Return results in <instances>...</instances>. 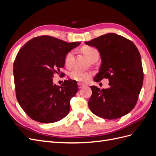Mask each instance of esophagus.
I'll return each mask as SVG.
<instances>
[{"label":"esophagus","mask_w":156,"mask_h":156,"mask_svg":"<svg viewBox=\"0 0 156 156\" xmlns=\"http://www.w3.org/2000/svg\"><path fill=\"white\" fill-rule=\"evenodd\" d=\"M78 86H79V88H83L84 87H85L86 85L84 84H83V83H78Z\"/></svg>","instance_id":"obj_1"}]
</instances>
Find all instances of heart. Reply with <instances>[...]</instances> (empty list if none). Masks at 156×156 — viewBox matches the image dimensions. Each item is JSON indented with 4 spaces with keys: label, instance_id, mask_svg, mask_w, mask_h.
<instances>
[{
    "label": "heart",
    "instance_id": "1",
    "mask_svg": "<svg viewBox=\"0 0 156 156\" xmlns=\"http://www.w3.org/2000/svg\"><path fill=\"white\" fill-rule=\"evenodd\" d=\"M83 53L84 54L87 58L92 62V60L99 58V52L96 49L91 46H84L81 49ZM73 56V51H71L67 53L65 57V64L66 66H71L72 63ZM70 78L79 83H86L92 77V73L90 72H84L79 69H73L69 73Z\"/></svg>",
    "mask_w": 156,
    "mask_h": 156
}]
</instances>
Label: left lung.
Wrapping results in <instances>:
<instances>
[{"mask_svg":"<svg viewBox=\"0 0 156 156\" xmlns=\"http://www.w3.org/2000/svg\"><path fill=\"white\" fill-rule=\"evenodd\" d=\"M100 53L101 64L94 81L108 79L109 88L90 87L88 107L94 115L108 120L119 119L135 107L143 83V69L138 49L131 40L108 33L90 41Z\"/></svg>","mask_w":156,"mask_h":156,"instance_id":"8db88e82","label":"left lung"}]
</instances>
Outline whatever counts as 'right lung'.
Returning a JSON list of instances; mask_svg holds the SVG:
<instances>
[{"label": "right lung", "mask_w": 156, "mask_h": 156, "mask_svg": "<svg viewBox=\"0 0 156 156\" xmlns=\"http://www.w3.org/2000/svg\"><path fill=\"white\" fill-rule=\"evenodd\" d=\"M80 44L44 35L30 40L18 52L13 64L16 98L32 120L53 123L68 114L71 99L79 90L77 82L65 80L59 87L52 77L64 68L68 52Z\"/></svg>", "instance_id": "add662e5"}]
</instances>
